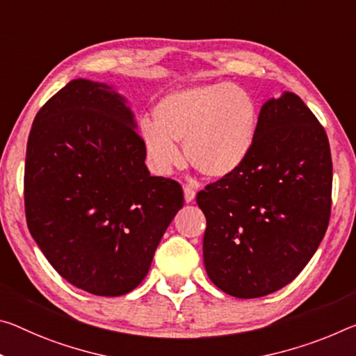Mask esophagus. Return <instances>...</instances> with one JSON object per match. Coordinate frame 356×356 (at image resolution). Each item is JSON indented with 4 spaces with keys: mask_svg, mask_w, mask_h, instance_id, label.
Here are the masks:
<instances>
[{
    "mask_svg": "<svg viewBox=\"0 0 356 356\" xmlns=\"http://www.w3.org/2000/svg\"><path fill=\"white\" fill-rule=\"evenodd\" d=\"M195 195H196L195 188L191 187V185H185V187H184V198H185V201L191 202V201L195 200Z\"/></svg>",
    "mask_w": 356,
    "mask_h": 356,
    "instance_id": "obj_1",
    "label": "esophagus"
}]
</instances>
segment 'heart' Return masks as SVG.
<instances>
[{
  "instance_id": "1",
  "label": "heart",
  "mask_w": 356,
  "mask_h": 356,
  "mask_svg": "<svg viewBox=\"0 0 356 356\" xmlns=\"http://www.w3.org/2000/svg\"><path fill=\"white\" fill-rule=\"evenodd\" d=\"M258 123V104L249 90L218 82L166 95L155 106L154 122H140L139 136L158 174H169L182 163L180 143L198 171L223 179L247 161Z\"/></svg>"
}]
</instances>
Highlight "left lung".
Instances as JSON below:
<instances>
[{
	"label": "left lung",
	"instance_id": "obj_1",
	"mask_svg": "<svg viewBox=\"0 0 356 356\" xmlns=\"http://www.w3.org/2000/svg\"><path fill=\"white\" fill-rule=\"evenodd\" d=\"M331 187L330 143L317 117L295 93L268 99L247 161L196 196L213 285L249 300L290 284L328 228Z\"/></svg>",
	"mask_w": 356,
	"mask_h": 356
}]
</instances>
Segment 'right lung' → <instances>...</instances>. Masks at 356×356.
Here are the masks:
<instances>
[{
	"label": "right lung",
	"instance_id": "right-lung-1",
	"mask_svg": "<svg viewBox=\"0 0 356 356\" xmlns=\"http://www.w3.org/2000/svg\"><path fill=\"white\" fill-rule=\"evenodd\" d=\"M127 99L76 79L35 117L26 144L28 229L77 289L122 296L144 280L179 209V182L150 176Z\"/></svg>",
	"mask_w": 356,
	"mask_h": 356
}]
</instances>
